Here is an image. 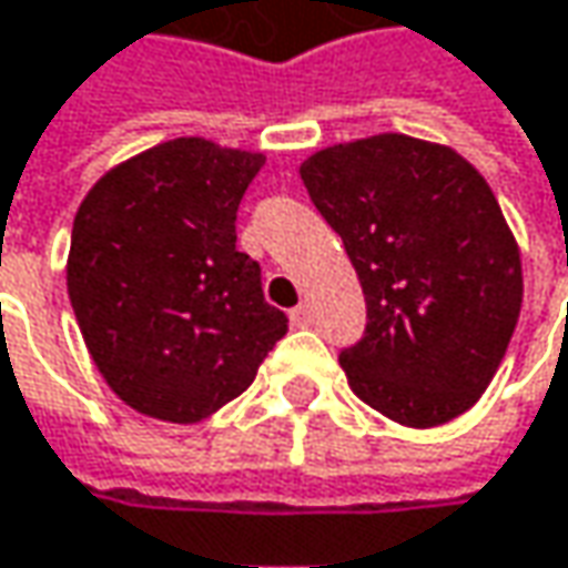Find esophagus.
Listing matches in <instances>:
<instances>
[{"label":"esophagus","mask_w":568,"mask_h":568,"mask_svg":"<svg viewBox=\"0 0 568 568\" xmlns=\"http://www.w3.org/2000/svg\"><path fill=\"white\" fill-rule=\"evenodd\" d=\"M288 318H292L295 328H308V325H312V308H308V305H295V308L288 312Z\"/></svg>","instance_id":"obj_1"}]
</instances>
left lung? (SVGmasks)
<instances>
[{
	"label": "left lung",
	"mask_w": 568,
	"mask_h": 568,
	"mask_svg": "<svg viewBox=\"0 0 568 568\" xmlns=\"http://www.w3.org/2000/svg\"><path fill=\"white\" fill-rule=\"evenodd\" d=\"M298 175L367 298V332L341 354L351 389L409 429L468 413L524 302L520 246L485 175L403 132L318 149Z\"/></svg>",
	"instance_id": "1"
}]
</instances>
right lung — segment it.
<instances>
[{
  "instance_id": "obj_1",
  "label": "right lung",
  "mask_w": 568,
  "mask_h": 568,
  "mask_svg": "<svg viewBox=\"0 0 568 568\" xmlns=\"http://www.w3.org/2000/svg\"><path fill=\"white\" fill-rule=\"evenodd\" d=\"M263 162L181 135L113 165L80 201L68 295L97 371L142 416H214L288 332L260 263L236 250V207Z\"/></svg>"
}]
</instances>
